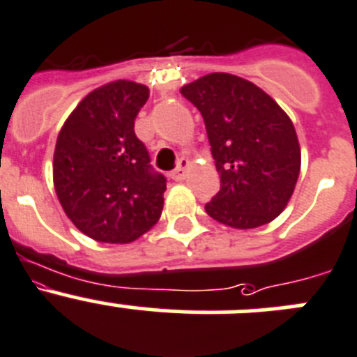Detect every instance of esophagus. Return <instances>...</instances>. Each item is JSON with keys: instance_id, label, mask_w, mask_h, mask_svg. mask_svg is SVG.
I'll list each match as a JSON object with an SVG mask.
<instances>
[{"instance_id": "obj_1", "label": "esophagus", "mask_w": 357, "mask_h": 357, "mask_svg": "<svg viewBox=\"0 0 357 357\" xmlns=\"http://www.w3.org/2000/svg\"><path fill=\"white\" fill-rule=\"evenodd\" d=\"M190 167V162L186 158H181L179 160V163H178V167L174 169V171L171 172V178L174 179V181H183V179H185V176H186V169Z\"/></svg>"}]
</instances>
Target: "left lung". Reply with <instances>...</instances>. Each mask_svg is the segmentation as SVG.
I'll list each match as a JSON object with an SVG mask.
<instances>
[{"label":"left lung","instance_id":"left-lung-1","mask_svg":"<svg viewBox=\"0 0 357 357\" xmlns=\"http://www.w3.org/2000/svg\"><path fill=\"white\" fill-rule=\"evenodd\" d=\"M181 95L204 118L220 192L206 213L232 229H257L287 208L301 169L287 112L254 82L225 72L185 84Z\"/></svg>","mask_w":357,"mask_h":357}]
</instances>
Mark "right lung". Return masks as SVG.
Returning <instances> with one entry per match:
<instances>
[{
  "mask_svg": "<svg viewBox=\"0 0 357 357\" xmlns=\"http://www.w3.org/2000/svg\"><path fill=\"white\" fill-rule=\"evenodd\" d=\"M149 96L133 81L93 89L56 141L52 179L72 224L100 243H132L158 222L165 178L153 172L133 123Z\"/></svg>",
  "mask_w": 357,
  "mask_h": 357,
  "instance_id": "right-lung-1",
  "label": "right lung"
}]
</instances>
